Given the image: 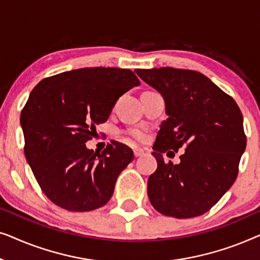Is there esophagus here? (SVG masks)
Here are the masks:
<instances>
[{"instance_id": "1", "label": "esophagus", "mask_w": 260, "mask_h": 260, "mask_svg": "<svg viewBox=\"0 0 260 260\" xmlns=\"http://www.w3.org/2000/svg\"><path fill=\"white\" fill-rule=\"evenodd\" d=\"M134 155H135V157H140V156L144 155V150H142V149H140V148L134 149Z\"/></svg>"}]
</instances>
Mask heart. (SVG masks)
<instances>
[{"instance_id":"obj_1","label":"heart","mask_w":260,"mask_h":260,"mask_svg":"<svg viewBox=\"0 0 260 260\" xmlns=\"http://www.w3.org/2000/svg\"><path fill=\"white\" fill-rule=\"evenodd\" d=\"M126 134L129 135V136L133 138L135 141H144L145 137H147V135H145L144 131H142L140 129H130L126 131Z\"/></svg>"}]
</instances>
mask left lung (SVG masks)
<instances>
[{"label":"left lung","instance_id":"1","mask_svg":"<svg viewBox=\"0 0 260 260\" xmlns=\"http://www.w3.org/2000/svg\"><path fill=\"white\" fill-rule=\"evenodd\" d=\"M136 73L163 95L168 115L152 147L157 169L148 180L149 200L167 216L205 214L230 189L239 172L246 148L239 106L197 71L161 67ZM181 147L186 151L179 165L164 162L163 153L175 155Z\"/></svg>","mask_w":260,"mask_h":260}]
</instances>
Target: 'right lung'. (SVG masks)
Masks as SVG:
<instances>
[{"label":"right lung","instance_id":"obj_1","mask_svg":"<svg viewBox=\"0 0 260 260\" xmlns=\"http://www.w3.org/2000/svg\"><path fill=\"white\" fill-rule=\"evenodd\" d=\"M140 85L133 71L85 67L45 78L21 111L24 155L46 197L71 212L108 204L117 177L134 159L111 141L102 152L86 148L120 95Z\"/></svg>","mask_w":260,"mask_h":260}]
</instances>
